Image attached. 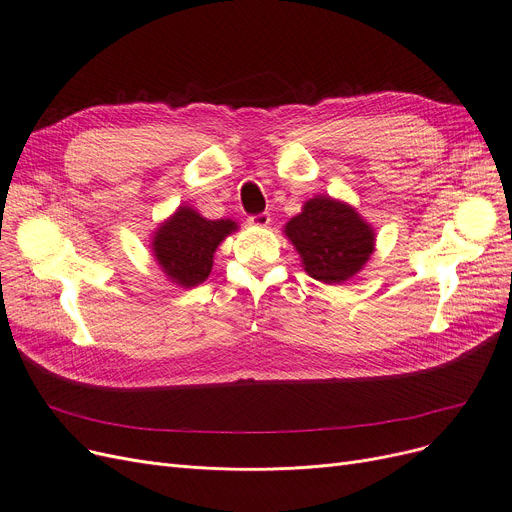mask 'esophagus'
Returning a JSON list of instances; mask_svg holds the SVG:
<instances>
[{
  "label": "esophagus",
  "instance_id": "34e87169",
  "mask_svg": "<svg viewBox=\"0 0 512 512\" xmlns=\"http://www.w3.org/2000/svg\"><path fill=\"white\" fill-rule=\"evenodd\" d=\"M248 223L250 225H254V227H266L271 223V214H266V212H262V214H254V216H250L248 218Z\"/></svg>",
  "mask_w": 512,
  "mask_h": 512
}]
</instances>
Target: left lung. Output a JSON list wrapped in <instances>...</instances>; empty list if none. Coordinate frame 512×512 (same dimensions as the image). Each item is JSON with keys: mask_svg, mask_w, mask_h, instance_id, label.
<instances>
[{"mask_svg": "<svg viewBox=\"0 0 512 512\" xmlns=\"http://www.w3.org/2000/svg\"><path fill=\"white\" fill-rule=\"evenodd\" d=\"M283 233L300 254L304 271L327 285L358 275L375 252V229L354 206L331 196L304 202Z\"/></svg>", "mask_w": 512, "mask_h": 512, "instance_id": "left-lung-1", "label": "left lung"}]
</instances>
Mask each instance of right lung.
Instances as JSON below:
<instances>
[{
	"instance_id": "right-lung-1",
	"label": "right lung",
	"mask_w": 512,
	"mask_h": 512,
	"mask_svg": "<svg viewBox=\"0 0 512 512\" xmlns=\"http://www.w3.org/2000/svg\"><path fill=\"white\" fill-rule=\"evenodd\" d=\"M237 229L231 218L208 221L191 206H179L154 231L152 256L168 281L183 289L196 287L208 279L216 248Z\"/></svg>"
}]
</instances>
